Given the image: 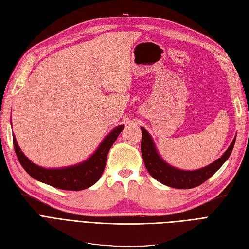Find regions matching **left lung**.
Instances as JSON below:
<instances>
[{"mask_svg": "<svg viewBox=\"0 0 249 249\" xmlns=\"http://www.w3.org/2000/svg\"><path fill=\"white\" fill-rule=\"evenodd\" d=\"M141 154L149 175L158 182L171 188H176V189H190L206 182L229 159L236 141L235 137L224 154L212 164L197 170L189 171L172 167L171 165L165 162L158 154L155 143L148 132L144 127H141Z\"/></svg>", "mask_w": 249, "mask_h": 249, "instance_id": "1", "label": "left lung"}]
</instances>
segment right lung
I'll use <instances>...</instances> for the list:
<instances>
[{"label":"right lung","instance_id":"1","mask_svg":"<svg viewBox=\"0 0 249 249\" xmlns=\"http://www.w3.org/2000/svg\"><path fill=\"white\" fill-rule=\"evenodd\" d=\"M124 127V125L122 124L116 126L114 130H112L89 159L80 164L73 165V166L63 168L47 169L30 161L24 153L21 152L14 135L13 145L22 168L33 178L39 180L41 183L58 188V189L79 191L91 187L101 178L105 166H106L109 149L117 139L118 135L122 133Z\"/></svg>","mask_w":249,"mask_h":249}]
</instances>
